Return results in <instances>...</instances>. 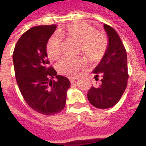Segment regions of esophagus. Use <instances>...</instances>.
Segmentation results:
<instances>
[{
	"label": "esophagus",
	"instance_id": "esophagus-1",
	"mask_svg": "<svg viewBox=\"0 0 146 146\" xmlns=\"http://www.w3.org/2000/svg\"><path fill=\"white\" fill-rule=\"evenodd\" d=\"M77 79H78V77H73V76H70V77H69V80H70V81L71 83H73Z\"/></svg>",
	"mask_w": 146,
	"mask_h": 146
}]
</instances>
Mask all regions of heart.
I'll use <instances>...</instances> for the list:
<instances>
[{"mask_svg": "<svg viewBox=\"0 0 146 146\" xmlns=\"http://www.w3.org/2000/svg\"><path fill=\"white\" fill-rule=\"evenodd\" d=\"M60 37L73 40L79 43L78 51L85 54L91 61H98L104 55L107 49L108 40L106 34L96 31L91 25L86 23H73L57 31ZM46 51L48 58L56 60L62 54V43L57 36H52L46 44ZM87 60L83 57L62 58L58 68L61 73L67 76H76L84 68Z\"/></svg>", "mask_w": 146, "mask_h": 146, "instance_id": "b5f03b06", "label": "heart"}]
</instances>
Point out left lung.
I'll return each mask as SVG.
<instances>
[{"label":"left lung","instance_id":"obj_1","mask_svg":"<svg viewBox=\"0 0 146 146\" xmlns=\"http://www.w3.org/2000/svg\"><path fill=\"white\" fill-rule=\"evenodd\" d=\"M104 29L109 38L107 49L93 73L101 84L93 87L87 94L90 103L98 109L113 107L119 101L127 85V57L126 49L116 30L105 24Z\"/></svg>","mask_w":146,"mask_h":146}]
</instances>
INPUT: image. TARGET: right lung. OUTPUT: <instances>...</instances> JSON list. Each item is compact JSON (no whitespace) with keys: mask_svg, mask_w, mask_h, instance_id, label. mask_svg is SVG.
<instances>
[{"mask_svg":"<svg viewBox=\"0 0 146 146\" xmlns=\"http://www.w3.org/2000/svg\"><path fill=\"white\" fill-rule=\"evenodd\" d=\"M56 25L32 27L21 36L13 52L15 78L24 100L46 116L60 113L66 105L70 82L49 66L46 44ZM55 76L56 80L51 78Z\"/></svg>","mask_w":146,"mask_h":146,"instance_id":"1","label":"right lung"}]
</instances>
